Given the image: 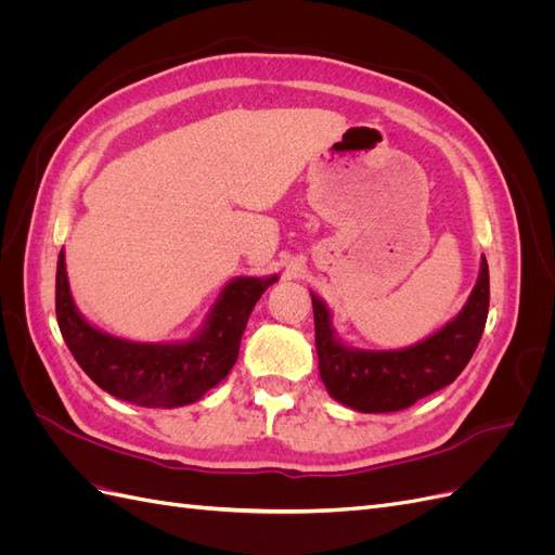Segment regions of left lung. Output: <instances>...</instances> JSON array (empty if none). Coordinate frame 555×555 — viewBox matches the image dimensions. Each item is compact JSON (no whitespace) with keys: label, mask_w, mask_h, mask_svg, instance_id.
<instances>
[{"label":"left lung","mask_w":555,"mask_h":555,"mask_svg":"<svg viewBox=\"0 0 555 555\" xmlns=\"http://www.w3.org/2000/svg\"><path fill=\"white\" fill-rule=\"evenodd\" d=\"M312 296L319 377L333 400L365 414L398 412L456 379L473 359L489 314V263L481 257L475 289L461 312L428 338L400 349H361L345 343L331 308Z\"/></svg>","instance_id":"8db88e82"}]
</instances>
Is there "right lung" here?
<instances>
[{
    "label": "right lung",
    "instance_id": "add662e5",
    "mask_svg": "<svg viewBox=\"0 0 555 555\" xmlns=\"http://www.w3.org/2000/svg\"><path fill=\"white\" fill-rule=\"evenodd\" d=\"M278 275L233 278L190 338L133 343L90 324L76 308L64 249L57 259L55 312L62 338L88 377L117 400L141 408H182L215 389L238 359L251 308Z\"/></svg>",
    "mask_w": 555,
    "mask_h": 555
}]
</instances>
